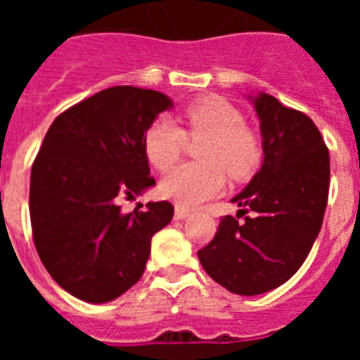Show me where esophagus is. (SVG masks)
I'll use <instances>...</instances> for the list:
<instances>
[{"instance_id":"1","label":"esophagus","mask_w":360,"mask_h":360,"mask_svg":"<svg viewBox=\"0 0 360 360\" xmlns=\"http://www.w3.org/2000/svg\"><path fill=\"white\" fill-rule=\"evenodd\" d=\"M189 214H191L189 209L180 207V205H176V207H174V218L176 219H186Z\"/></svg>"}]
</instances>
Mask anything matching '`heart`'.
I'll use <instances>...</instances> for the list:
<instances>
[{"instance_id":"1","label":"heart","mask_w":360,"mask_h":360,"mask_svg":"<svg viewBox=\"0 0 360 360\" xmlns=\"http://www.w3.org/2000/svg\"><path fill=\"white\" fill-rule=\"evenodd\" d=\"M191 139H205L198 151L203 164H186L162 180L160 193L180 207H196L219 195L225 173L243 178L256 165L259 144L250 129L241 126V115L231 103L218 97L202 98L186 110ZM186 133L167 117L149 124L144 135V153L158 171L171 169L180 158Z\"/></svg>"}]
</instances>
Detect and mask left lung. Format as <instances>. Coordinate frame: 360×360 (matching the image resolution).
<instances>
[{
  "label": "left lung",
  "instance_id": "left-lung-1",
  "mask_svg": "<svg viewBox=\"0 0 360 360\" xmlns=\"http://www.w3.org/2000/svg\"><path fill=\"white\" fill-rule=\"evenodd\" d=\"M249 101L263 162L231 202L252 216L243 224L224 216L214 240L198 250L203 270L240 295L274 290L297 272L321 231L330 187L328 148L311 119L263 91Z\"/></svg>",
  "mask_w": 360,
  "mask_h": 360
}]
</instances>
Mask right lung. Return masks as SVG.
Returning a JSON list of instances; mask_svg holds the SVG:
<instances>
[{
    "instance_id": "1",
    "label": "right lung",
    "mask_w": 360,
    "mask_h": 360,
    "mask_svg": "<svg viewBox=\"0 0 360 360\" xmlns=\"http://www.w3.org/2000/svg\"><path fill=\"white\" fill-rule=\"evenodd\" d=\"M173 101L155 90L113 86L57 117L30 174L37 254L53 281L86 303H108L142 278L151 238L173 218L169 202L122 212L117 200L155 186L146 129Z\"/></svg>"
}]
</instances>
